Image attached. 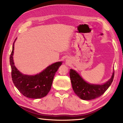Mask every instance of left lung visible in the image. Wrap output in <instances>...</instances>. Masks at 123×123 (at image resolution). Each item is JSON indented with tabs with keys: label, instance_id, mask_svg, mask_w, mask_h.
I'll list each match as a JSON object with an SVG mask.
<instances>
[{
	"label": "left lung",
	"instance_id": "1",
	"mask_svg": "<svg viewBox=\"0 0 123 123\" xmlns=\"http://www.w3.org/2000/svg\"><path fill=\"white\" fill-rule=\"evenodd\" d=\"M114 76V72L110 79L103 85H92L86 82L75 71L70 70L73 90L80 98L84 100L93 99L103 95L112 83Z\"/></svg>",
	"mask_w": 123,
	"mask_h": 123
}]
</instances>
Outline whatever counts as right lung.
<instances>
[{
    "label": "right lung",
    "mask_w": 123,
    "mask_h": 123,
    "mask_svg": "<svg viewBox=\"0 0 123 123\" xmlns=\"http://www.w3.org/2000/svg\"><path fill=\"white\" fill-rule=\"evenodd\" d=\"M14 42L10 57L11 76L14 85L18 91L27 98L37 99L44 97L49 92L55 73L62 62H56L52 64L35 75H24L14 65L13 59Z\"/></svg>",
    "instance_id": "add662e5"
}]
</instances>
